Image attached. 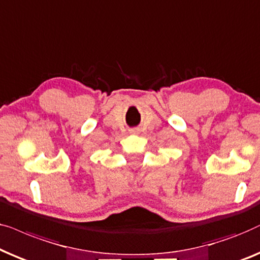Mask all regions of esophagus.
Here are the masks:
<instances>
[{
    "instance_id": "obj_1",
    "label": "esophagus",
    "mask_w": 260,
    "mask_h": 260,
    "mask_svg": "<svg viewBox=\"0 0 260 260\" xmlns=\"http://www.w3.org/2000/svg\"><path fill=\"white\" fill-rule=\"evenodd\" d=\"M131 134H139L140 133V128H132V129L129 131Z\"/></svg>"
}]
</instances>
